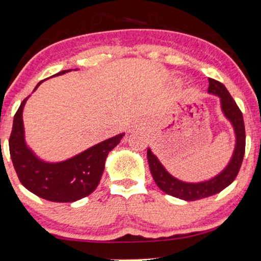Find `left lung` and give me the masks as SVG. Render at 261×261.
Listing matches in <instances>:
<instances>
[{
    "instance_id": "left-lung-1",
    "label": "left lung",
    "mask_w": 261,
    "mask_h": 261,
    "mask_svg": "<svg viewBox=\"0 0 261 261\" xmlns=\"http://www.w3.org/2000/svg\"><path fill=\"white\" fill-rule=\"evenodd\" d=\"M209 83L207 93L220 98L222 113H223L225 119L230 123L235 135L234 150H232L231 158L228 161L227 166L213 178L203 180V181L189 182L175 178L174 175H172L167 171L165 166L160 162L159 158L151 151L150 148H148L147 151L149 169H150L152 178H154L159 189L169 196L187 201L203 199V198L214 196V194L220 193L222 190L230 185L238 175L245 155L246 133L241 111L236 105L234 99L231 98V95L229 94L228 89L225 88L223 83L214 79H210Z\"/></svg>"
}]
</instances>
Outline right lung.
<instances>
[{"instance_id":"add662e5","label":"right lung","mask_w":261,"mask_h":261,"mask_svg":"<svg viewBox=\"0 0 261 261\" xmlns=\"http://www.w3.org/2000/svg\"><path fill=\"white\" fill-rule=\"evenodd\" d=\"M69 71L71 69L60 71L54 76ZM41 82L38 83L34 90ZM29 98L27 96L23 100L14 116L9 138L10 158L20 181L30 192L56 203H71L89 196L99 185L107 155L120 143L125 133L107 138L64 161H44L34 154L25 140L22 112Z\"/></svg>"}]
</instances>
